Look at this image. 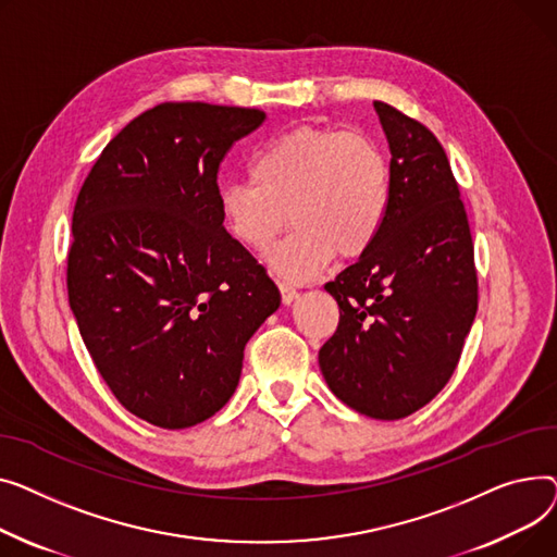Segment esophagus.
I'll return each instance as SVG.
<instances>
[{"label": "esophagus", "instance_id": "34e87169", "mask_svg": "<svg viewBox=\"0 0 557 557\" xmlns=\"http://www.w3.org/2000/svg\"><path fill=\"white\" fill-rule=\"evenodd\" d=\"M278 289H281V299H283V304H292L294 299H297V287H294L292 283H287V281H278Z\"/></svg>", "mask_w": 557, "mask_h": 557}]
</instances>
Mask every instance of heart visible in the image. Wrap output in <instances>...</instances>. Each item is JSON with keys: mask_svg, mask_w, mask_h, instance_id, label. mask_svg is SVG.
Instances as JSON below:
<instances>
[{"mask_svg": "<svg viewBox=\"0 0 557 557\" xmlns=\"http://www.w3.org/2000/svg\"><path fill=\"white\" fill-rule=\"evenodd\" d=\"M249 177L218 193L220 215L236 243L268 249L289 220L294 232L270 265L287 281H310L342 258L364 256L391 211V166L375 139L339 127L299 125L260 148Z\"/></svg>", "mask_w": 557, "mask_h": 557, "instance_id": "1", "label": "heart"}]
</instances>
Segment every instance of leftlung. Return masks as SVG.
Returning a JSON list of instances; mask_svg holds the SVG:
<instances>
[{"label":"left lung","mask_w":557,"mask_h":557,"mask_svg":"<svg viewBox=\"0 0 557 557\" xmlns=\"http://www.w3.org/2000/svg\"><path fill=\"white\" fill-rule=\"evenodd\" d=\"M373 108L391 148V211L377 243L325 283L339 323L319 367L344 405L398 420L449 382L479 285L468 213L441 141L394 106Z\"/></svg>","instance_id":"8db88e82"}]
</instances>
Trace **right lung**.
Masks as SVG:
<instances>
[{"label":"right lung","instance_id":"obj_1","mask_svg":"<svg viewBox=\"0 0 557 557\" xmlns=\"http://www.w3.org/2000/svg\"><path fill=\"white\" fill-rule=\"evenodd\" d=\"M263 121L256 108L159 103L121 129L81 186L70 306L114 398L154 428L220 411L245 344L281 304L218 205L224 154Z\"/></svg>","mask_w":557,"mask_h":557}]
</instances>
